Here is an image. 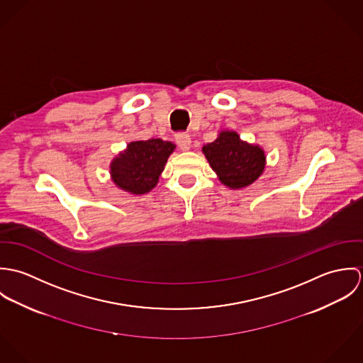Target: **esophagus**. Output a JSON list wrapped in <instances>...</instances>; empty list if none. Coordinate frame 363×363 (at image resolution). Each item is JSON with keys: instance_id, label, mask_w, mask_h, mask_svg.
<instances>
[{"instance_id": "1", "label": "esophagus", "mask_w": 363, "mask_h": 363, "mask_svg": "<svg viewBox=\"0 0 363 363\" xmlns=\"http://www.w3.org/2000/svg\"><path fill=\"white\" fill-rule=\"evenodd\" d=\"M176 143L182 151H189L191 147V138L189 134H184V133H180L176 135Z\"/></svg>"}]
</instances>
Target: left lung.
Returning a JSON list of instances; mask_svg holds the SVG:
<instances>
[{"mask_svg":"<svg viewBox=\"0 0 363 363\" xmlns=\"http://www.w3.org/2000/svg\"><path fill=\"white\" fill-rule=\"evenodd\" d=\"M212 170L229 189H243L264 172L265 155L259 145L242 141L235 131H220L213 143L203 147Z\"/></svg>","mask_w":363,"mask_h":363,"instance_id":"1","label":"left lung"}]
</instances>
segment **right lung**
<instances>
[{"instance_id": "add662e5", "label": "right lung", "mask_w": 363, "mask_h": 363, "mask_svg": "<svg viewBox=\"0 0 363 363\" xmlns=\"http://www.w3.org/2000/svg\"><path fill=\"white\" fill-rule=\"evenodd\" d=\"M174 148V144L160 138L130 143L110 163L111 180L127 193H150Z\"/></svg>"}]
</instances>
